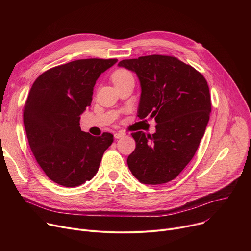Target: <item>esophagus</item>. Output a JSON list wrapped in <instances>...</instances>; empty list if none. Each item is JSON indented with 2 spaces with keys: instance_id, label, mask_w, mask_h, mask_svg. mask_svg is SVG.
I'll list each match as a JSON object with an SVG mask.
<instances>
[{
  "instance_id": "34e87169",
  "label": "esophagus",
  "mask_w": 251,
  "mask_h": 251,
  "mask_svg": "<svg viewBox=\"0 0 251 251\" xmlns=\"http://www.w3.org/2000/svg\"><path fill=\"white\" fill-rule=\"evenodd\" d=\"M125 135H126V133H125L124 131H117V132L114 133V137H115L116 139H120V138L124 137Z\"/></svg>"
}]
</instances>
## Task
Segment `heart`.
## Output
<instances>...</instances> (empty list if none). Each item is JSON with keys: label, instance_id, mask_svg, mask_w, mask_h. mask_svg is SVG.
Returning a JSON list of instances; mask_svg holds the SVG:
<instances>
[{"label": "heart", "instance_id": "b5f03b06", "mask_svg": "<svg viewBox=\"0 0 251 251\" xmlns=\"http://www.w3.org/2000/svg\"><path fill=\"white\" fill-rule=\"evenodd\" d=\"M129 78H133L132 75L129 73L127 69H124V68H120V69L115 70L111 75V80L114 83V85H117V84H119V83H121V82H123V81H125L126 79H129Z\"/></svg>", "mask_w": 251, "mask_h": 251}]
</instances>
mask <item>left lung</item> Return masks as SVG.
Masks as SVG:
<instances>
[{"mask_svg":"<svg viewBox=\"0 0 251 251\" xmlns=\"http://www.w3.org/2000/svg\"><path fill=\"white\" fill-rule=\"evenodd\" d=\"M119 66L134 71L141 85L138 117L155 118L156 133H132L136 148L127 159L137 180L168 183L195 156L211 111L205 78L174 56L146 55L124 59Z\"/></svg>","mask_w":251,"mask_h":251,"instance_id":"8db88e82","label":"left lung"}]
</instances>
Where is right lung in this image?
<instances>
[{
  "instance_id": "obj_1",
  "label": "right lung",
  "mask_w": 251,
  "mask_h": 251,
  "mask_svg": "<svg viewBox=\"0 0 251 251\" xmlns=\"http://www.w3.org/2000/svg\"><path fill=\"white\" fill-rule=\"evenodd\" d=\"M116 58H87L52 67L33 82L24 107V124L30 150L54 183L77 187L98 171L113 135L99 137L81 131L80 115L92 101L100 75Z\"/></svg>"
}]
</instances>
